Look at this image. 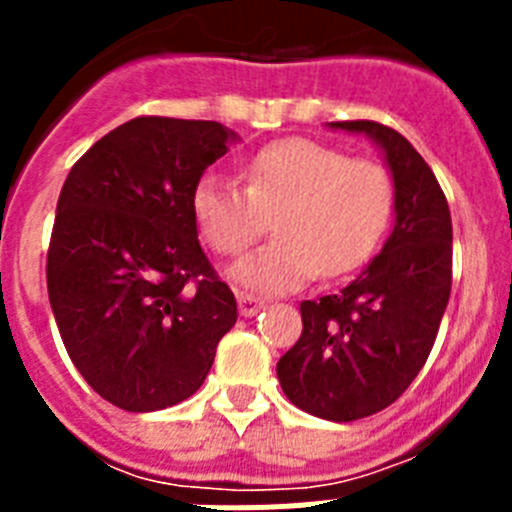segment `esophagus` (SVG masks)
I'll return each instance as SVG.
<instances>
[{"instance_id":"34e87169","label":"esophagus","mask_w":512,"mask_h":512,"mask_svg":"<svg viewBox=\"0 0 512 512\" xmlns=\"http://www.w3.org/2000/svg\"><path fill=\"white\" fill-rule=\"evenodd\" d=\"M264 307V302L256 295H248V292H238V310H241L243 318H253L256 312Z\"/></svg>"}]
</instances>
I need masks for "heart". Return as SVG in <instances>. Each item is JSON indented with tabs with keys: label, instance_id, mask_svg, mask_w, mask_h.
<instances>
[{
	"label": "heart",
	"instance_id": "heart-1",
	"mask_svg": "<svg viewBox=\"0 0 512 512\" xmlns=\"http://www.w3.org/2000/svg\"><path fill=\"white\" fill-rule=\"evenodd\" d=\"M246 187L205 174L189 212L217 256H241L271 228L277 238L233 266L261 292H292L315 274L343 277L372 259L395 212L392 174L310 138H282L243 164Z\"/></svg>",
	"mask_w": 512,
	"mask_h": 512
}]
</instances>
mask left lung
<instances>
[{
  "instance_id": "obj_1",
  "label": "left lung",
  "mask_w": 512,
  "mask_h": 512,
  "mask_svg": "<svg viewBox=\"0 0 512 512\" xmlns=\"http://www.w3.org/2000/svg\"><path fill=\"white\" fill-rule=\"evenodd\" d=\"M382 148L395 182V228L379 256L338 295L305 300L302 336L279 359L292 405L348 423L397 400L418 377L451 295V212L436 174L397 130L330 122Z\"/></svg>"
}]
</instances>
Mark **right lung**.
Listing matches in <instances>:
<instances>
[{"label":"right lung","mask_w":512,"mask_h":512,"mask_svg":"<svg viewBox=\"0 0 512 512\" xmlns=\"http://www.w3.org/2000/svg\"><path fill=\"white\" fill-rule=\"evenodd\" d=\"M233 140L212 120L135 117L63 182L45 264L53 315L81 377L128 413L192 397L238 320L189 212Z\"/></svg>","instance_id":"add662e5"}]
</instances>
